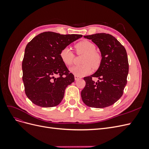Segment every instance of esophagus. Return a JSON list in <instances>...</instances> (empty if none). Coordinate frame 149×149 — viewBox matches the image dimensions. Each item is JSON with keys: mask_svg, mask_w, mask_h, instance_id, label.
Returning <instances> with one entry per match:
<instances>
[{"mask_svg": "<svg viewBox=\"0 0 149 149\" xmlns=\"http://www.w3.org/2000/svg\"><path fill=\"white\" fill-rule=\"evenodd\" d=\"M80 78L79 77V76H76V75H74V79L76 81V80H78V79H79Z\"/></svg>", "mask_w": 149, "mask_h": 149, "instance_id": "obj_1", "label": "esophagus"}]
</instances>
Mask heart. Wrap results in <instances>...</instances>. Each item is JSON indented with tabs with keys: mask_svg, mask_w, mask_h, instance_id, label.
<instances>
[{
	"mask_svg": "<svg viewBox=\"0 0 149 149\" xmlns=\"http://www.w3.org/2000/svg\"><path fill=\"white\" fill-rule=\"evenodd\" d=\"M76 51L78 54L84 55L82 66L71 67L70 71L72 74L79 77L86 76L91 73V66L94 68H97L101 63V56L96 52L94 44L88 40H82L75 45ZM61 61L66 66H70L73 61L74 55L71 49L66 47L61 49L60 54Z\"/></svg>",
	"mask_w": 149,
	"mask_h": 149,
	"instance_id": "b5f03b06",
	"label": "heart"
}]
</instances>
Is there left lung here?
I'll return each mask as SVG.
<instances>
[{
    "label": "left lung",
    "instance_id": "1",
    "mask_svg": "<svg viewBox=\"0 0 149 149\" xmlns=\"http://www.w3.org/2000/svg\"><path fill=\"white\" fill-rule=\"evenodd\" d=\"M100 49L101 61L93 74L84 78L86 86L81 93L86 105L95 108L110 106L123 96L127 84L129 63L125 48L114 37L104 33L84 36ZM93 77L99 80L95 83Z\"/></svg>",
    "mask_w": 149,
    "mask_h": 149
}]
</instances>
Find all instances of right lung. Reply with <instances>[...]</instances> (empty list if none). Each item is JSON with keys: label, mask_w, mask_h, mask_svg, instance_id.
I'll return each instance as SVG.
<instances>
[{"label": "right lung", "mask_w": 149, "mask_h": 149, "mask_svg": "<svg viewBox=\"0 0 149 149\" xmlns=\"http://www.w3.org/2000/svg\"><path fill=\"white\" fill-rule=\"evenodd\" d=\"M81 37V35L46 31L26 45L22 79L26 96L35 105L51 107L61 102L66 87L74 81V77L61 61L60 52ZM57 74L59 76L55 78Z\"/></svg>", "instance_id": "right-lung-1"}]
</instances>
